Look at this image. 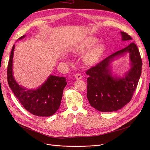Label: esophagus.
<instances>
[{"instance_id":"34e87169","label":"esophagus","mask_w":150,"mask_h":150,"mask_svg":"<svg viewBox=\"0 0 150 150\" xmlns=\"http://www.w3.org/2000/svg\"><path fill=\"white\" fill-rule=\"evenodd\" d=\"M75 78L76 80H81L82 78V75L80 74H76L75 75Z\"/></svg>"}]
</instances>
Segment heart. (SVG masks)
<instances>
[{
    "label": "heart",
    "mask_w": 150,
    "mask_h": 150,
    "mask_svg": "<svg viewBox=\"0 0 150 150\" xmlns=\"http://www.w3.org/2000/svg\"><path fill=\"white\" fill-rule=\"evenodd\" d=\"M98 39L95 37H86L78 44L76 47V52L82 53L86 52L84 61L86 64H92L95 63L103 54L105 46L103 44L97 43Z\"/></svg>",
    "instance_id": "heart-1"
}]
</instances>
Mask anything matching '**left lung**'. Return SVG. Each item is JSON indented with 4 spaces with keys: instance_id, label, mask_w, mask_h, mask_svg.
Returning <instances> with one entry per match:
<instances>
[{
    "instance_id": "left-lung-1",
    "label": "left lung",
    "mask_w": 150,
    "mask_h": 150,
    "mask_svg": "<svg viewBox=\"0 0 150 150\" xmlns=\"http://www.w3.org/2000/svg\"><path fill=\"white\" fill-rule=\"evenodd\" d=\"M122 41L131 40V37L120 32ZM129 54L130 68L123 77L112 73V62L126 54ZM142 62L137 45L131 43L116 52L86 72L87 97L91 106L101 112H113L122 109L130 101L137 86L142 73Z\"/></svg>"
}]
</instances>
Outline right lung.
Masks as SVG:
<instances>
[{
  "label": "right lung",
  "mask_w": 150,
  "mask_h": 150,
  "mask_svg": "<svg viewBox=\"0 0 150 150\" xmlns=\"http://www.w3.org/2000/svg\"><path fill=\"white\" fill-rule=\"evenodd\" d=\"M23 35L19 39L25 37ZM14 45L11 49L7 69L10 88L21 105L31 114L49 117L57 111L61 105L62 92L67 84L65 77L49 75L44 83L36 89H28L19 85L13 76V61Z\"/></svg>",
  "instance_id": "add662e5"
}]
</instances>
